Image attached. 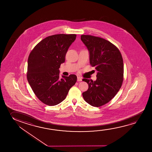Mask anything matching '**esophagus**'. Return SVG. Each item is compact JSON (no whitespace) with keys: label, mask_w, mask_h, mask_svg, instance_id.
<instances>
[{"label":"esophagus","mask_w":152,"mask_h":152,"mask_svg":"<svg viewBox=\"0 0 152 152\" xmlns=\"http://www.w3.org/2000/svg\"><path fill=\"white\" fill-rule=\"evenodd\" d=\"M82 79L81 77H80V76H78V77H77V81H78V82H80V81H82Z\"/></svg>","instance_id":"34e87169"}]
</instances>
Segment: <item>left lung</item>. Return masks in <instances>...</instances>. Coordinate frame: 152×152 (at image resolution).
<instances>
[{
  "label": "left lung",
  "instance_id": "left-lung-1",
  "mask_svg": "<svg viewBox=\"0 0 152 152\" xmlns=\"http://www.w3.org/2000/svg\"><path fill=\"white\" fill-rule=\"evenodd\" d=\"M80 39L89 51L90 64L97 71L96 80L83 79L88 85L83 96L89 104L99 107L112 100L121 87L123 59L119 50L107 40L89 35Z\"/></svg>",
  "mask_w": 152,
  "mask_h": 152
}]
</instances>
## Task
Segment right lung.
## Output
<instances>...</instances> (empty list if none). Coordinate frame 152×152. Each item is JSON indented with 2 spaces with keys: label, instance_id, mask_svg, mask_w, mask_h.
Instances as JSON below:
<instances>
[{
  "label": "right lung",
  "instance_id": "1",
  "mask_svg": "<svg viewBox=\"0 0 152 152\" xmlns=\"http://www.w3.org/2000/svg\"><path fill=\"white\" fill-rule=\"evenodd\" d=\"M76 37V34H64L48 37L37 45L28 56V82L37 97L45 104H59L77 81L74 74L60 78L59 69Z\"/></svg>",
  "mask_w": 152,
  "mask_h": 152
}]
</instances>
